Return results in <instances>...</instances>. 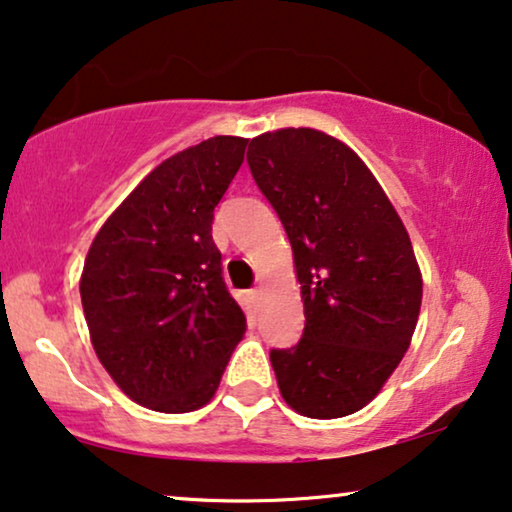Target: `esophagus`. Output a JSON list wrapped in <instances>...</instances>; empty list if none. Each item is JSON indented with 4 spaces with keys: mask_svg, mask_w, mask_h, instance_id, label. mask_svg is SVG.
<instances>
[{
    "mask_svg": "<svg viewBox=\"0 0 512 512\" xmlns=\"http://www.w3.org/2000/svg\"><path fill=\"white\" fill-rule=\"evenodd\" d=\"M262 295H264L262 288H252V290H250V299H252V302H255V304L262 302Z\"/></svg>",
    "mask_w": 512,
    "mask_h": 512,
    "instance_id": "esophagus-1",
    "label": "esophagus"
}]
</instances>
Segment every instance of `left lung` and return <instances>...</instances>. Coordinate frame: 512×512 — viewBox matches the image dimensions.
<instances>
[{"instance_id":"8db88e82","label":"left lung","mask_w":512,"mask_h":512,"mask_svg":"<svg viewBox=\"0 0 512 512\" xmlns=\"http://www.w3.org/2000/svg\"><path fill=\"white\" fill-rule=\"evenodd\" d=\"M248 166L290 238L302 285V339L269 353L281 395L311 419L363 410L417 327L424 285L405 224L370 168L332 135H257Z\"/></svg>"}]
</instances>
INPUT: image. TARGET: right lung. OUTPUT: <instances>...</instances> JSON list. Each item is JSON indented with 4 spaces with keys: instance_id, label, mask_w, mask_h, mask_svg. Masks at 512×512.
Returning a JSON list of instances; mask_svg holds the SVG:
<instances>
[{
    "instance_id": "add662e5",
    "label": "right lung",
    "mask_w": 512,
    "mask_h": 512,
    "mask_svg": "<svg viewBox=\"0 0 512 512\" xmlns=\"http://www.w3.org/2000/svg\"><path fill=\"white\" fill-rule=\"evenodd\" d=\"M245 145L215 135L170 156L109 215L86 255L79 290L93 349L149 410L206 405L245 335L213 241V210Z\"/></svg>"
}]
</instances>
